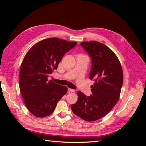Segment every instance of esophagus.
Wrapping results in <instances>:
<instances>
[{
	"mask_svg": "<svg viewBox=\"0 0 146 146\" xmlns=\"http://www.w3.org/2000/svg\"><path fill=\"white\" fill-rule=\"evenodd\" d=\"M68 91H69V92H75V90H74L70 89V88H68Z\"/></svg>",
	"mask_w": 146,
	"mask_h": 146,
	"instance_id": "esophagus-1",
	"label": "esophagus"
}]
</instances>
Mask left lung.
I'll use <instances>...</instances> for the list:
<instances>
[{"label":"left lung","mask_w":146,"mask_h":146,"mask_svg":"<svg viewBox=\"0 0 146 146\" xmlns=\"http://www.w3.org/2000/svg\"><path fill=\"white\" fill-rule=\"evenodd\" d=\"M80 45L91 58L90 78L95 82L91 86L90 96L78 91V100L71 105V110L83 120L92 122L107 115L117 102L123 72L117 56L106 45L96 41H83Z\"/></svg>","instance_id":"8db88e82"}]
</instances>
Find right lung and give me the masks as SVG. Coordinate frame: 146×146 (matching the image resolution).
Wrapping results in <instances>:
<instances>
[{
	"mask_svg": "<svg viewBox=\"0 0 146 146\" xmlns=\"http://www.w3.org/2000/svg\"><path fill=\"white\" fill-rule=\"evenodd\" d=\"M77 42L50 38L38 42L25 54L19 70V89L29 111L38 117L50 115L68 88L48 81L66 52Z\"/></svg>",
	"mask_w": 146,
	"mask_h": 146,
	"instance_id": "obj_1",
	"label": "right lung"
}]
</instances>
